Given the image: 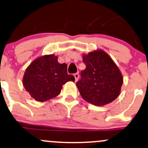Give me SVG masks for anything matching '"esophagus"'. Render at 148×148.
<instances>
[{"label":"esophagus","mask_w":148,"mask_h":148,"mask_svg":"<svg viewBox=\"0 0 148 148\" xmlns=\"http://www.w3.org/2000/svg\"><path fill=\"white\" fill-rule=\"evenodd\" d=\"M74 77H75L76 81H77L79 79V73H75V74H74Z\"/></svg>","instance_id":"obj_1"}]
</instances>
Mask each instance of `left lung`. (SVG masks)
<instances>
[{
    "label": "left lung",
    "mask_w": 148,
    "mask_h": 148,
    "mask_svg": "<svg viewBox=\"0 0 148 148\" xmlns=\"http://www.w3.org/2000/svg\"><path fill=\"white\" fill-rule=\"evenodd\" d=\"M83 60L86 68L76 83L83 99L97 106L112 102L120 94L123 80L114 62L103 50L83 55Z\"/></svg>",
    "instance_id": "8db88e82"
}]
</instances>
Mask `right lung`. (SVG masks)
Segmentation results:
<instances>
[{
    "mask_svg": "<svg viewBox=\"0 0 148 148\" xmlns=\"http://www.w3.org/2000/svg\"><path fill=\"white\" fill-rule=\"evenodd\" d=\"M58 57L45 55L36 59L26 69L23 83L25 90L36 101L44 102L60 94L63 85L74 81L67 74L66 63L60 64Z\"/></svg>",
    "mask_w": 148,
    "mask_h": 148,
    "instance_id": "add662e5",
    "label": "right lung"
}]
</instances>
